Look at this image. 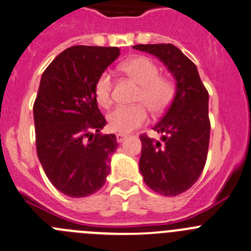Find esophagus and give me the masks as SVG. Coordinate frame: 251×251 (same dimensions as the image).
<instances>
[{
	"label": "esophagus",
	"instance_id": "1",
	"mask_svg": "<svg viewBox=\"0 0 251 251\" xmlns=\"http://www.w3.org/2000/svg\"><path fill=\"white\" fill-rule=\"evenodd\" d=\"M126 135H124V133H118V135H116V140H118V142L119 144H121V142H124L126 140Z\"/></svg>",
	"mask_w": 251,
	"mask_h": 251
}]
</instances>
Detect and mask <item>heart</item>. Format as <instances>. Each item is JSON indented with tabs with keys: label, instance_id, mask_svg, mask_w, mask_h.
<instances>
[{
	"label": "heart",
	"instance_id": "1",
	"mask_svg": "<svg viewBox=\"0 0 251 251\" xmlns=\"http://www.w3.org/2000/svg\"><path fill=\"white\" fill-rule=\"evenodd\" d=\"M121 70L140 85L135 101L141 104L115 107L107 115V125L115 132L128 133L147 121L145 106L152 114L165 112L175 99L176 88L170 79L160 76L158 67L147 57L126 60L121 64ZM111 91L112 75L109 72L101 73L94 86L95 99L100 106L109 107L111 105Z\"/></svg>",
	"mask_w": 251,
	"mask_h": 251
}]
</instances>
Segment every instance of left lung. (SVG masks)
<instances>
[{"mask_svg":"<svg viewBox=\"0 0 251 251\" xmlns=\"http://www.w3.org/2000/svg\"><path fill=\"white\" fill-rule=\"evenodd\" d=\"M133 49L157 57L176 81V94L153 130L161 141L141 135L139 167L144 181L162 196L191 188L204 168L209 145L208 95L194 63L173 44H137Z\"/></svg>","mask_w":251,"mask_h":251,"instance_id":"obj_1","label":"left lung"}]
</instances>
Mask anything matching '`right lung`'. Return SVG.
Here are the masks:
<instances>
[{"instance_id": "right-lung-1", "label": "right lung", "mask_w": 251, "mask_h": 251, "mask_svg": "<svg viewBox=\"0 0 251 251\" xmlns=\"http://www.w3.org/2000/svg\"><path fill=\"white\" fill-rule=\"evenodd\" d=\"M119 55L116 47H70L41 78L33 106L37 154L49 181L65 196L95 193L110 173L109 156L118 141L114 133H99L106 120L94 86Z\"/></svg>"}]
</instances>
